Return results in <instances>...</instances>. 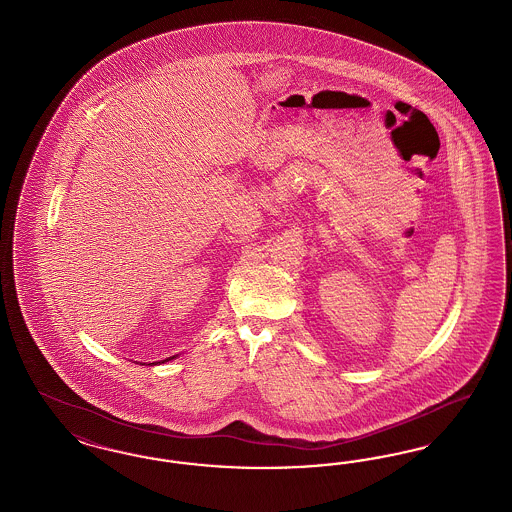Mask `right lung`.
<instances>
[{
  "label": "right lung",
  "instance_id": "obj_1",
  "mask_svg": "<svg viewBox=\"0 0 512 512\" xmlns=\"http://www.w3.org/2000/svg\"><path fill=\"white\" fill-rule=\"evenodd\" d=\"M178 355H172V357H169V359H165V361H159V363H169V361H172V359H176ZM149 365H157V363H149Z\"/></svg>",
  "mask_w": 512,
  "mask_h": 512
}]
</instances>
